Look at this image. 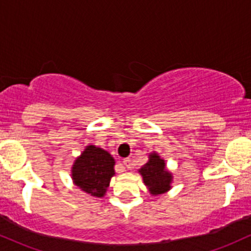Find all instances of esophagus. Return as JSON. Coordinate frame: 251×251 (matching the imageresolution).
Wrapping results in <instances>:
<instances>
[{
    "label": "esophagus",
    "instance_id": "esophagus-1",
    "mask_svg": "<svg viewBox=\"0 0 251 251\" xmlns=\"http://www.w3.org/2000/svg\"><path fill=\"white\" fill-rule=\"evenodd\" d=\"M123 164L127 169H131L132 168V162H131V159H129V158H125V159L123 160Z\"/></svg>",
    "mask_w": 251,
    "mask_h": 251
}]
</instances>
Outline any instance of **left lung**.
<instances>
[{"mask_svg": "<svg viewBox=\"0 0 251 251\" xmlns=\"http://www.w3.org/2000/svg\"><path fill=\"white\" fill-rule=\"evenodd\" d=\"M143 180L151 195H160L171 189L172 175L165 168V160L158 153H150L149 162L139 169Z\"/></svg>", "mask_w": 251, "mask_h": 251, "instance_id": "1", "label": "left lung"}]
</instances>
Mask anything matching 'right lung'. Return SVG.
I'll return each instance as SVG.
<instances>
[{
  "label": "right lung",
  "instance_id": "obj_1",
  "mask_svg": "<svg viewBox=\"0 0 251 251\" xmlns=\"http://www.w3.org/2000/svg\"><path fill=\"white\" fill-rule=\"evenodd\" d=\"M114 158L96 145L86 146L72 166L74 184L94 197H103L114 174Z\"/></svg>",
  "mask_w": 251,
  "mask_h": 251
}]
</instances>
